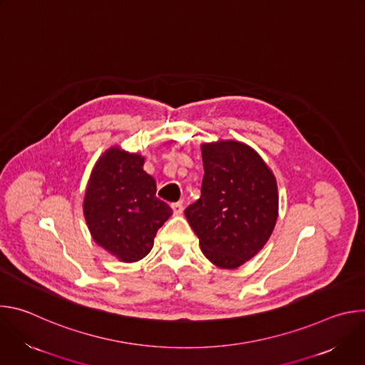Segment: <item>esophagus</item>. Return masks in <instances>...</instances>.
Listing matches in <instances>:
<instances>
[{
  "instance_id": "1",
  "label": "esophagus",
  "mask_w": 365,
  "mask_h": 365,
  "mask_svg": "<svg viewBox=\"0 0 365 365\" xmlns=\"http://www.w3.org/2000/svg\"><path fill=\"white\" fill-rule=\"evenodd\" d=\"M172 210H173V214H175V215H182V214H183V206H182V203H179V202L172 203Z\"/></svg>"
}]
</instances>
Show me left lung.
<instances>
[{
	"mask_svg": "<svg viewBox=\"0 0 365 365\" xmlns=\"http://www.w3.org/2000/svg\"><path fill=\"white\" fill-rule=\"evenodd\" d=\"M200 197L185 210L203 255L221 269H237L269 241L277 217V182L254 148L235 140L200 145Z\"/></svg>",
	"mask_w": 365,
	"mask_h": 365,
	"instance_id": "obj_1",
	"label": "left lung"
}]
</instances>
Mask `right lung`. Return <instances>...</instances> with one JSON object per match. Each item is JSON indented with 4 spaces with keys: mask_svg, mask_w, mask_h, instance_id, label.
Here are the masks:
<instances>
[{
    "mask_svg": "<svg viewBox=\"0 0 365 365\" xmlns=\"http://www.w3.org/2000/svg\"><path fill=\"white\" fill-rule=\"evenodd\" d=\"M143 166L141 154L113 145L96 160L85 189L83 217L93 241L123 263L144 258L173 214Z\"/></svg>",
    "mask_w": 365,
    "mask_h": 365,
    "instance_id": "1",
    "label": "right lung"
}]
</instances>
